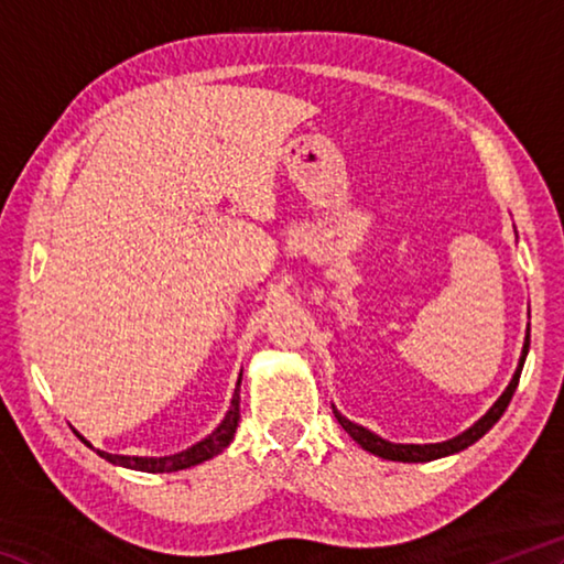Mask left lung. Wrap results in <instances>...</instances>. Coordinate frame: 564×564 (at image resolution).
<instances>
[{
  "instance_id": "1",
  "label": "left lung",
  "mask_w": 564,
  "mask_h": 564,
  "mask_svg": "<svg viewBox=\"0 0 564 564\" xmlns=\"http://www.w3.org/2000/svg\"><path fill=\"white\" fill-rule=\"evenodd\" d=\"M528 350H530V326L528 333H524V343H522V352H520V360H518V368H514L512 380L508 383V388L502 390V395L495 400L492 408L485 413L480 420H475V423L463 431L460 435L451 437V441H443V443H425V445H417V443H390L386 437L376 435L373 431H368V427H362L358 423H352L346 415H340L336 405H333V413H336V420L340 423L343 431H346L352 441H356L362 451L373 453L378 457H383V460H398V463H431L437 460V457H447V455H455L465 451V447H470L473 443L480 441V437L490 431V427L498 423L502 417L505 410H508L510 400L514 388L520 383V373H522V366H524V358H528Z\"/></svg>"
}]
</instances>
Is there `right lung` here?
Masks as SVG:
<instances>
[{
  "label": "right lung",
  "mask_w": 564,
  "mask_h": 564,
  "mask_svg": "<svg viewBox=\"0 0 564 564\" xmlns=\"http://www.w3.org/2000/svg\"><path fill=\"white\" fill-rule=\"evenodd\" d=\"M243 376V373H241ZM241 376L236 380V390H234V398H231V408H228L226 417L218 423V427L214 433H208L204 441H198L196 445L186 447V451L174 453V455H164V457H139V455H111V453H104L97 451L87 437L82 433H76V437L87 445L97 451L99 457L104 460H109L111 465H121V467H129V470H141V473H178V470H186V467H194L198 463H206L216 457L218 453H224L228 445H231L234 435H236V427H238V420H241Z\"/></svg>",
  "instance_id": "obj_1"
}]
</instances>
